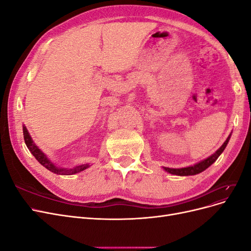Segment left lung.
I'll return each mask as SVG.
<instances>
[{
  "instance_id": "8db88e82",
  "label": "left lung",
  "mask_w": 251,
  "mask_h": 251,
  "mask_svg": "<svg viewBox=\"0 0 251 251\" xmlns=\"http://www.w3.org/2000/svg\"><path fill=\"white\" fill-rule=\"evenodd\" d=\"M230 139V135L228 136V138L226 139V141L222 144V147L220 148L215 154H212L210 157L206 158L205 160L197 163L193 166H187V168H183V169H170V168H163L166 172H169L170 174L173 175H178V176H192V175H197L203 171L206 170L207 168L214 163L217 159L219 158V156L223 153V151L225 150L227 143H228Z\"/></svg>"
}]
</instances>
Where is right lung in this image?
Wrapping results in <instances>:
<instances>
[{"instance_id": "add662e5", "label": "right lung", "mask_w": 251, "mask_h": 251, "mask_svg": "<svg viewBox=\"0 0 251 251\" xmlns=\"http://www.w3.org/2000/svg\"><path fill=\"white\" fill-rule=\"evenodd\" d=\"M23 133H24V140H25L26 146L29 149V151H31V154L35 157L36 160L39 161L43 166H45V168H46L47 170H49L52 173L59 174V175H73V174H76V173H79L83 170H86L90 166L89 164H81V165L75 166V168H73V169L57 168V166L53 164L49 160V159L46 157V155H45L43 151L35 146L33 140L31 139V137H30V135H29L25 126H23Z\"/></svg>"}]
</instances>
